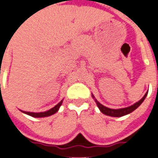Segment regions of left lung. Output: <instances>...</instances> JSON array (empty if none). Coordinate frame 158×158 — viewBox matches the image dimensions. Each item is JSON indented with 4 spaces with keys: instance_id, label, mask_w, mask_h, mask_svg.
<instances>
[{
    "instance_id": "8db88e82",
    "label": "left lung",
    "mask_w": 158,
    "mask_h": 158,
    "mask_svg": "<svg viewBox=\"0 0 158 158\" xmlns=\"http://www.w3.org/2000/svg\"><path fill=\"white\" fill-rule=\"evenodd\" d=\"M147 94L148 92L145 94V95L143 97V98L141 99L140 101H139L138 102L134 104V105L130 106L129 107L121 108V109H110V108L106 107L103 105H102L100 102H98L97 101L96 99H95V102H96L97 105H98V108L100 109V110H101L103 114H105V115H110V116H113V117H120V116H123V115L130 114V113H131L132 111H134L136 108L139 107V106L141 105V103H142L144 101V99L145 98H146V96H147ZM93 98H94V96H93Z\"/></svg>"
}]
</instances>
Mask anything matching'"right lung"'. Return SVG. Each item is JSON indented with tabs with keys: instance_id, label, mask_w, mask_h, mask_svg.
<instances>
[{
	"instance_id": "obj_1",
	"label": "right lung",
	"mask_w": 158,
	"mask_h": 158,
	"mask_svg": "<svg viewBox=\"0 0 158 158\" xmlns=\"http://www.w3.org/2000/svg\"><path fill=\"white\" fill-rule=\"evenodd\" d=\"M62 103V101H60L59 103L56 105L53 108L50 109V110H47V111H44V112H38V113H35V112H28V111H23L27 115H29L31 116H33V117H45V116H49V115H52L53 114L56 112L59 107L60 106Z\"/></svg>"
}]
</instances>
